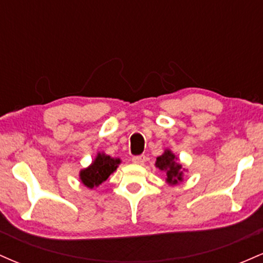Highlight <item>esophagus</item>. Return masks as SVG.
Listing matches in <instances>:
<instances>
[{
	"instance_id": "1",
	"label": "esophagus",
	"mask_w": 263,
	"mask_h": 263,
	"mask_svg": "<svg viewBox=\"0 0 263 263\" xmlns=\"http://www.w3.org/2000/svg\"><path fill=\"white\" fill-rule=\"evenodd\" d=\"M144 161H146V157H144V156H135V157H132V162L136 163V164H143Z\"/></svg>"
}]
</instances>
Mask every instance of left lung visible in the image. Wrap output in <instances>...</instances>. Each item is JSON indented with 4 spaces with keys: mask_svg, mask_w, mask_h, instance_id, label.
Segmentation results:
<instances>
[{
    "mask_svg": "<svg viewBox=\"0 0 263 263\" xmlns=\"http://www.w3.org/2000/svg\"><path fill=\"white\" fill-rule=\"evenodd\" d=\"M156 167L159 171L164 172L165 183L170 185H177L183 182L184 172H186L185 168H183V165L178 161V157L168 148H165L161 156L157 157Z\"/></svg>",
    "mask_w": 263,
    "mask_h": 263,
    "instance_id": "obj_1",
    "label": "left lung"
}]
</instances>
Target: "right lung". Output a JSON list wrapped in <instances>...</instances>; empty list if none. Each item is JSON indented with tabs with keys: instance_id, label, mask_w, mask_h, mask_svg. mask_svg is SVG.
Returning <instances> with one entry per match:
<instances>
[{
	"instance_id": "obj_1",
	"label": "right lung",
	"mask_w": 263,
	"mask_h": 263,
	"mask_svg": "<svg viewBox=\"0 0 263 263\" xmlns=\"http://www.w3.org/2000/svg\"><path fill=\"white\" fill-rule=\"evenodd\" d=\"M120 163V158H112L106 153L99 152L91 164L80 171L79 178L81 183L90 189L99 186L117 170Z\"/></svg>"
}]
</instances>
